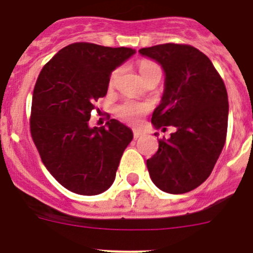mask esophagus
Segmentation results:
<instances>
[{
  "label": "esophagus",
  "instance_id": "1",
  "mask_svg": "<svg viewBox=\"0 0 253 253\" xmlns=\"http://www.w3.org/2000/svg\"><path fill=\"white\" fill-rule=\"evenodd\" d=\"M141 136H142L141 132H139V131H133V138L134 139H138Z\"/></svg>",
  "mask_w": 253,
  "mask_h": 253
}]
</instances>
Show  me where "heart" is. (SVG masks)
<instances>
[{"mask_svg":"<svg viewBox=\"0 0 253 253\" xmlns=\"http://www.w3.org/2000/svg\"><path fill=\"white\" fill-rule=\"evenodd\" d=\"M138 68L143 79L148 77L150 73L155 72V71H160L159 66L150 60L139 61ZM117 75H119V70H115L114 72L111 73L110 81H109V84H110V85H112V84L115 83V79H116ZM149 110H150L149 104L127 99V100L122 101V103H120L119 105L115 106L114 112L119 119L129 122V124L132 125H138L142 117L144 116L145 114H148V111Z\"/></svg>","mask_w":253,"mask_h":253,"instance_id":"1","label":"heart"}]
</instances>
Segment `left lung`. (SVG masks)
<instances>
[{"mask_svg":"<svg viewBox=\"0 0 253 253\" xmlns=\"http://www.w3.org/2000/svg\"><path fill=\"white\" fill-rule=\"evenodd\" d=\"M164 68L162 103L153 112L157 128L174 126L167 141L147 160L150 178L168 193H186L209 177L228 132L225 84L211 61L186 44H160L139 50Z\"/></svg>","mask_w":253,"mask_h":253,"instance_id":"left-lung-1","label":"left lung"}]
</instances>
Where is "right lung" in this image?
Returning <instances> with one entry per match:
<instances>
[{"instance_id": "obj_1", "label": "right lung", "mask_w": 253, "mask_h": 253, "mask_svg": "<svg viewBox=\"0 0 253 253\" xmlns=\"http://www.w3.org/2000/svg\"><path fill=\"white\" fill-rule=\"evenodd\" d=\"M131 47L75 42L42 67L33 91L30 134L50 174L71 192L94 196L112 185L132 131L117 120L88 125L95 101L108 93L112 71Z\"/></svg>"}]
</instances>
